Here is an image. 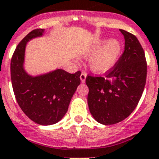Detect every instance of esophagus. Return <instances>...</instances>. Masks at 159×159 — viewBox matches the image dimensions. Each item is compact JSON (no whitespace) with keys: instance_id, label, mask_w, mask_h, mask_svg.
<instances>
[{"instance_id":"obj_1","label":"esophagus","mask_w":159,"mask_h":159,"mask_svg":"<svg viewBox=\"0 0 159 159\" xmlns=\"http://www.w3.org/2000/svg\"><path fill=\"white\" fill-rule=\"evenodd\" d=\"M86 78H87V74L85 72H82L80 75V80L82 84H84L85 81H86Z\"/></svg>"}]
</instances>
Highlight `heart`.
<instances>
[{
    "mask_svg": "<svg viewBox=\"0 0 159 159\" xmlns=\"http://www.w3.org/2000/svg\"><path fill=\"white\" fill-rule=\"evenodd\" d=\"M122 52V43L116 39H102L88 49L85 57H92L89 67L94 73L104 74L116 64Z\"/></svg>",
    "mask_w": 159,
    "mask_h": 159,
    "instance_id": "heart-1",
    "label": "heart"
}]
</instances>
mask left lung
<instances>
[{
  "label": "left lung",
  "mask_w": 159,
  "mask_h": 159,
  "mask_svg": "<svg viewBox=\"0 0 159 159\" xmlns=\"http://www.w3.org/2000/svg\"><path fill=\"white\" fill-rule=\"evenodd\" d=\"M124 52L105 77L88 76V104L92 116L103 125L124 120L135 109L147 80L145 53L135 36L119 29Z\"/></svg>",
  "instance_id": "1"
}]
</instances>
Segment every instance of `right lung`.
Here are the masks:
<instances>
[{
    "label": "right lung",
    "instance_id": "obj_1",
    "mask_svg": "<svg viewBox=\"0 0 159 159\" xmlns=\"http://www.w3.org/2000/svg\"><path fill=\"white\" fill-rule=\"evenodd\" d=\"M44 29L32 31L20 42L11 60V80L14 95L24 113L35 123L48 126L58 123L67 113L73 95L80 84V71L70 74L57 68L32 75L25 68L28 42L41 37Z\"/></svg>",
    "mask_w": 159,
    "mask_h": 159
}]
</instances>
